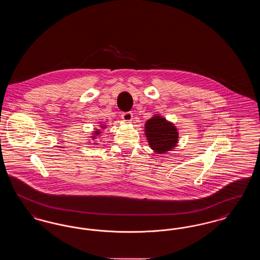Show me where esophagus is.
<instances>
[{"label":"esophagus","mask_w":260,"mask_h":260,"mask_svg":"<svg viewBox=\"0 0 260 260\" xmlns=\"http://www.w3.org/2000/svg\"><path fill=\"white\" fill-rule=\"evenodd\" d=\"M122 118L125 122H129L133 120V113L132 112H123L122 113Z\"/></svg>","instance_id":"esophagus-1"}]
</instances>
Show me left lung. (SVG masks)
I'll return each instance as SVG.
<instances>
[{
    "label": "left lung",
    "instance_id": "left-lung-1",
    "mask_svg": "<svg viewBox=\"0 0 260 260\" xmlns=\"http://www.w3.org/2000/svg\"><path fill=\"white\" fill-rule=\"evenodd\" d=\"M145 133L151 148L157 153H165L177 143L178 134L173 124L160 116L151 118L145 124Z\"/></svg>",
    "mask_w": 260,
    "mask_h": 260
}]
</instances>
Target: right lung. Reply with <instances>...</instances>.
Returning a JSON list of instances; mask_svg holds the SVG:
<instances>
[{
    "label": "right lung",
    "instance_id": "1",
    "mask_svg": "<svg viewBox=\"0 0 260 260\" xmlns=\"http://www.w3.org/2000/svg\"><path fill=\"white\" fill-rule=\"evenodd\" d=\"M95 135H99V131H98V132H96V134H95Z\"/></svg>",
    "mask_w": 260,
    "mask_h": 260
}]
</instances>
